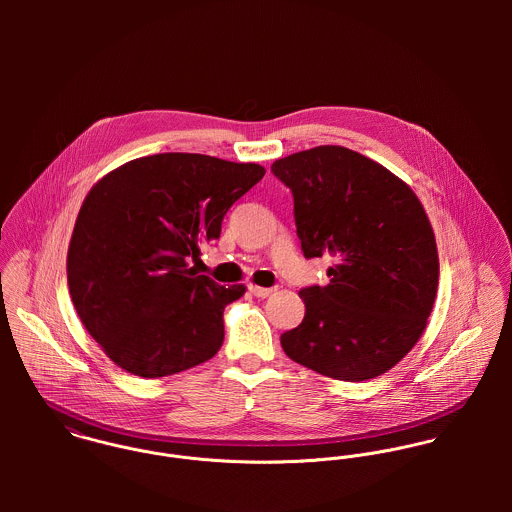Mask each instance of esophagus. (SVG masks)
<instances>
[{
  "label": "esophagus",
  "instance_id": "34e87169",
  "mask_svg": "<svg viewBox=\"0 0 512 512\" xmlns=\"http://www.w3.org/2000/svg\"><path fill=\"white\" fill-rule=\"evenodd\" d=\"M248 292L252 293V295H256V297H268V295H272L274 293V288H260V286H248Z\"/></svg>",
  "mask_w": 512,
  "mask_h": 512
}]
</instances>
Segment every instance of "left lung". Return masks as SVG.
I'll use <instances>...</instances> for the list:
<instances>
[{
    "label": "left lung",
    "mask_w": 512,
    "mask_h": 512,
    "mask_svg": "<svg viewBox=\"0 0 512 512\" xmlns=\"http://www.w3.org/2000/svg\"><path fill=\"white\" fill-rule=\"evenodd\" d=\"M305 258L335 256L327 286L299 292L303 321L280 341L323 376L361 382L400 363L422 337L438 292L436 236L414 191L341 146L278 159Z\"/></svg>",
    "instance_id": "obj_1"
}]
</instances>
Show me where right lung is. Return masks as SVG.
<instances>
[{
    "label": "right lung",
    "mask_w": 512,
    "mask_h": 512,
    "mask_svg": "<svg viewBox=\"0 0 512 512\" xmlns=\"http://www.w3.org/2000/svg\"><path fill=\"white\" fill-rule=\"evenodd\" d=\"M266 169L201 153H155L102 177L86 195L67 256L74 309L126 372L169 376L224 341V307L244 286L187 266L220 236L226 211Z\"/></svg>",
    "instance_id": "1"
}]
</instances>
